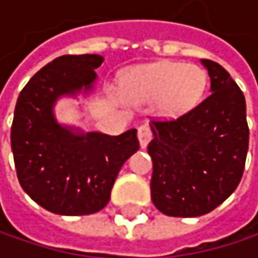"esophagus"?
Segmentation results:
<instances>
[{"instance_id": "esophagus-1", "label": "esophagus", "mask_w": 258, "mask_h": 258, "mask_svg": "<svg viewBox=\"0 0 258 258\" xmlns=\"http://www.w3.org/2000/svg\"><path fill=\"white\" fill-rule=\"evenodd\" d=\"M137 137H139L140 146L142 148H146V145L152 139V131H151V128L148 125H140L139 130H137Z\"/></svg>"}]
</instances>
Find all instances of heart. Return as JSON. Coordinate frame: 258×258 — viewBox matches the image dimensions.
<instances>
[{"instance_id":"obj_1","label":"heart","mask_w":258,"mask_h":258,"mask_svg":"<svg viewBox=\"0 0 258 258\" xmlns=\"http://www.w3.org/2000/svg\"><path fill=\"white\" fill-rule=\"evenodd\" d=\"M203 69L173 61H160L127 70L121 79L122 95L131 103H154L161 115L178 116L191 110L206 88Z\"/></svg>"}]
</instances>
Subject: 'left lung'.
<instances>
[{"label":"left lung","instance_id":"8db88e82","mask_svg":"<svg viewBox=\"0 0 258 258\" xmlns=\"http://www.w3.org/2000/svg\"><path fill=\"white\" fill-rule=\"evenodd\" d=\"M211 94L173 121H152L151 199L169 217H200L239 185L248 152L245 97L226 69L202 59Z\"/></svg>","mask_w":258,"mask_h":258}]
</instances>
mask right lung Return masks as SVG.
<instances>
[{"instance_id": "right-lung-1", "label": "right lung", "mask_w": 258, "mask_h": 258, "mask_svg": "<svg viewBox=\"0 0 258 258\" xmlns=\"http://www.w3.org/2000/svg\"><path fill=\"white\" fill-rule=\"evenodd\" d=\"M100 55H64L37 72L21 91L12 124L16 173L26 194L49 212L89 215L101 211L122 164L139 149L137 130L119 136L85 133L58 122L61 97L94 91Z\"/></svg>"}]
</instances>
